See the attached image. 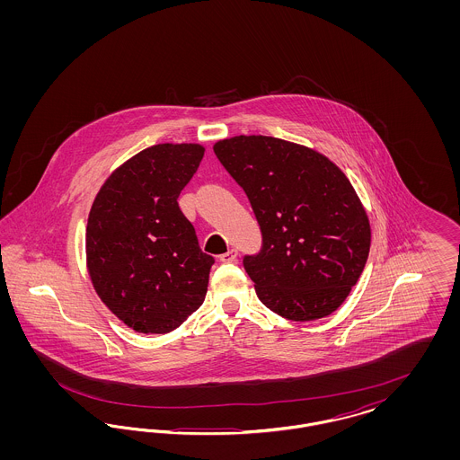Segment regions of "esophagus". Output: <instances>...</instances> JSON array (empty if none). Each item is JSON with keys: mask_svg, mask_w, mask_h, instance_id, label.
I'll list each match as a JSON object with an SVG mask.
<instances>
[{"mask_svg": "<svg viewBox=\"0 0 460 460\" xmlns=\"http://www.w3.org/2000/svg\"><path fill=\"white\" fill-rule=\"evenodd\" d=\"M236 259H238V250H234V248H231L229 252L220 255V262L224 263L236 262Z\"/></svg>", "mask_w": 460, "mask_h": 460, "instance_id": "34e87169", "label": "esophagus"}]
</instances>
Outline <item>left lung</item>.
<instances>
[{
	"label": "left lung",
	"mask_w": 460,
	"mask_h": 460,
	"mask_svg": "<svg viewBox=\"0 0 460 460\" xmlns=\"http://www.w3.org/2000/svg\"><path fill=\"white\" fill-rule=\"evenodd\" d=\"M246 193L262 246L243 257L263 305L289 321L326 317L357 285L371 227L350 181L324 155L270 136L216 143Z\"/></svg>",
	"instance_id": "1"
}]
</instances>
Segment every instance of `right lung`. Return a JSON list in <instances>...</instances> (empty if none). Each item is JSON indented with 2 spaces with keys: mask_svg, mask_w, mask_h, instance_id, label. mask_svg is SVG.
Instances as JSON below:
<instances>
[{
  "mask_svg": "<svg viewBox=\"0 0 460 460\" xmlns=\"http://www.w3.org/2000/svg\"><path fill=\"white\" fill-rule=\"evenodd\" d=\"M203 154L199 145L146 148L110 175L91 207V281L134 331L171 332L205 300L214 257L199 250L177 203Z\"/></svg>",
  "mask_w": 460,
  "mask_h": 460,
  "instance_id": "obj_1",
  "label": "right lung"
}]
</instances>
